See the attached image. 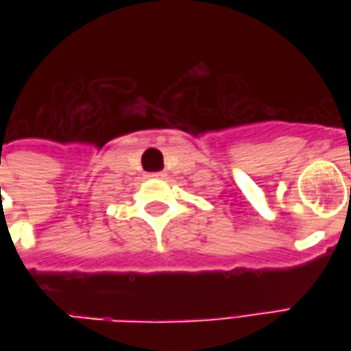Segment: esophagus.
Instances as JSON below:
<instances>
[{
  "mask_svg": "<svg viewBox=\"0 0 351 351\" xmlns=\"http://www.w3.org/2000/svg\"><path fill=\"white\" fill-rule=\"evenodd\" d=\"M149 178H160V180H162V178H165V173L164 171H156V173H149Z\"/></svg>",
  "mask_w": 351,
  "mask_h": 351,
  "instance_id": "obj_1",
  "label": "esophagus"
}]
</instances>
